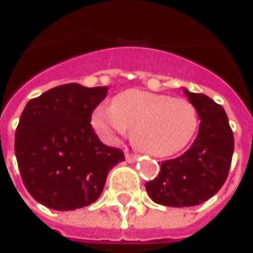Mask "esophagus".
<instances>
[{"instance_id":"esophagus-1","label":"esophagus","mask_w":253,"mask_h":253,"mask_svg":"<svg viewBox=\"0 0 253 253\" xmlns=\"http://www.w3.org/2000/svg\"><path fill=\"white\" fill-rule=\"evenodd\" d=\"M137 159H138L137 154L126 153V161H127V163H134V161H137Z\"/></svg>"}]
</instances>
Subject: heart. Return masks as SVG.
<instances>
[{"label": "heart", "mask_w": 253, "mask_h": 253, "mask_svg": "<svg viewBox=\"0 0 253 253\" xmlns=\"http://www.w3.org/2000/svg\"><path fill=\"white\" fill-rule=\"evenodd\" d=\"M93 127L104 138L132 130L135 148L156 157H167L186 148L198 128V114L188 100L128 89L116 94L111 108L100 107Z\"/></svg>", "instance_id": "1"}]
</instances>
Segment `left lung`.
I'll use <instances>...</instances> for the list:
<instances>
[{
	"label": "left lung",
	"instance_id": "8db88e82",
	"mask_svg": "<svg viewBox=\"0 0 253 253\" xmlns=\"http://www.w3.org/2000/svg\"><path fill=\"white\" fill-rule=\"evenodd\" d=\"M201 119L191 148L179 157L163 161L159 176L145 187L159 205H201L221 190L228 179L234 150L233 131L222 105L203 93L183 89Z\"/></svg>",
	"mask_w": 253,
	"mask_h": 253
}]
</instances>
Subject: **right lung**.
Instances as JSON below:
<instances>
[{
	"mask_svg": "<svg viewBox=\"0 0 253 253\" xmlns=\"http://www.w3.org/2000/svg\"><path fill=\"white\" fill-rule=\"evenodd\" d=\"M107 89L65 84L25 105L14 153L25 188L42 205L61 211L89 206L111 168L125 161L121 149L104 145L90 125Z\"/></svg>",
	"mask_w": 253,
	"mask_h": 253,
	"instance_id": "obj_1",
	"label": "right lung"
}]
</instances>
